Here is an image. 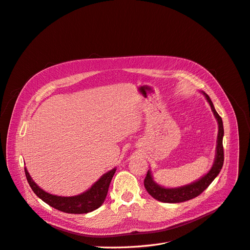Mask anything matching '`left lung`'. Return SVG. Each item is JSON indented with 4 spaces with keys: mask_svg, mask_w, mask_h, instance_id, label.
Masks as SVG:
<instances>
[{
    "mask_svg": "<svg viewBox=\"0 0 250 250\" xmlns=\"http://www.w3.org/2000/svg\"><path fill=\"white\" fill-rule=\"evenodd\" d=\"M203 94L205 96L206 100H208V102L209 103L211 110L219 124V134H218V141H216L218 144H216V154H215L214 164L210 168V170L200 180L190 184V185H186L180 188H173V189H167V188L158 186L157 184L153 181V179H152L150 170H148L144 180V186L151 196L158 201L166 202V203H179V202H184V201H187L197 197L198 195H200L210 185L211 182L216 178V176L219 175L223 167V165H224L223 121H222V117L219 115V113L215 111L209 96L206 95L205 93Z\"/></svg>",
    "mask_w": 250,
    "mask_h": 250,
    "instance_id": "8db88e82",
    "label": "left lung"
}]
</instances>
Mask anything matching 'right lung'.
<instances>
[{"label": "right lung", "instance_id": "add662e5", "mask_svg": "<svg viewBox=\"0 0 250 250\" xmlns=\"http://www.w3.org/2000/svg\"><path fill=\"white\" fill-rule=\"evenodd\" d=\"M115 168L106 172L94 185L84 193L72 197H61L47 193L42 190L37 184L32 181L26 168H24L25 176L32 191L37 194L42 201L49 204L52 208L66 213H86L99 208L103 204L106 195L109 189L110 182L114 176Z\"/></svg>", "mask_w": 250, "mask_h": 250}]
</instances>
